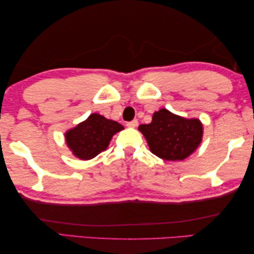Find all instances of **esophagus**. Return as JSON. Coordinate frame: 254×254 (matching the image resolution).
<instances>
[{
    "label": "esophagus",
    "mask_w": 254,
    "mask_h": 254,
    "mask_svg": "<svg viewBox=\"0 0 254 254\" xmlns=\"http://www.w3.org/2000/svg\"><path fill=\"white\" fill-rule=\"evenodd\" d=\"M137 125H138V122H137L136 119H134V120H131V122H127L126 126H127V127H132V128H134V127L137 126Z\"/></svg>",
    "instance_id": "1"
}]
</instances>
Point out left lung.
<instances>
[{
  "label": "left lung",
  "instance_id": "obj_1",
  "mask_svg": "<svg viewBox=\"0 0 254 254\" xmlns=\"http://www.w3.org/2000/svg\"><path fill=\"white\" fill-rule=\"evenodd\" d=\"M153 154L166 161L188 157L201 142L202 125L198 119H186L161 109L153 115L151 124L139 125Z\"/></svg>",
  "mask_w": 254,
  "mask_h": 254
}]
</instances>
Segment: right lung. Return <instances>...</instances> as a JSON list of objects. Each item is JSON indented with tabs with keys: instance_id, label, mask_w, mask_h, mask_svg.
Wrapping results in <instances>:
<instances>
[{
	"instance_id": "add662e5",
	"label": "right lung",
	"mask_w": 254,
	"mask_h": 254,
	"mask_svg": "<svg viewBox=\"0 0 254 254\" xmlns=\"http://www.w3.org/2000/svg\"><path fill=\"white\" fill-rule=\"evenodd\" d=\"M122 129L124 126L119 123L92 114L85 122L66 132V144L78 159L90 160L105 151L112 136Z\"/></svg>"
}]
</instances>
